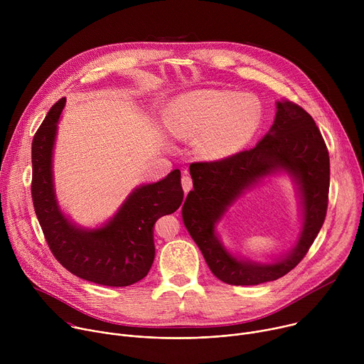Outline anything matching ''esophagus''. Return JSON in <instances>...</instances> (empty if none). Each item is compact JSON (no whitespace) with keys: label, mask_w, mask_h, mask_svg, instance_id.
I'll return each mask as SVG.
<instances>
[{"label":"esophagus","mask_w":364,"mask_h":364,"mask_svg":"<svg viewBox=\"0 0 364 364\" xmlns=\"http://www.w3.org/2000/svg\"><path fill=\"white\" fill-rule=\"evenodd\" d=\"M181 184H183V190H184V193H186V194H187V193H188V191L193 188V180H191V177L188 176L187 170H184V171H183Z\"/></svg>","instance_id":"34e87169"}]
</instances>
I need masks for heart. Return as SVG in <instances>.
Returning a JSON list of instances; mask_svg holds the SVG:
<instances>
[{"label":"heart","instance_id":"obj_1","mask_svg":"<svg viewBox=\"0 0 364 364\" xmlns=\"http://www.w3.org/2000/svg\"><path fill=\"white\" fill-rule=\"evenodd\" d=\"M261 118L259 103L249 95L200 89L171 103L166 128L177 138H196L200 157L219 161L237 154L252 141Z\"/></svg>","mask_w":364,"mask_h":364}]
</instances>
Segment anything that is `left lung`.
<instances>
[{
  "label": "left lung",
  "mask_w": 364,
  "mask_h": 364,
  "mask_svg": "<svg viewBox=\"0 0 364 364\" xmlns=\"http://www.w3.org/2000/svg\"><path fill=\"white\" fill-rule=\"evenodd\" d=\"M287 173L300 200L301 228L288 254L256 263L221 242L217 223L228 207L267 176ZM193 190L183 204V222L216 278L229 285H259L294 269L317 237L327 213L330 159L318 127L289 100L277 102L271 129L256 146L213 163L190 166Z\"/></svg>",
  "instance_id": "left-lung-1"
}]
</instances>
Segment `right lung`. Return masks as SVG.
I'll return each instance as SVG.
<instances>
[{
    "label": "right lung",
    "instance_id": "right-lung-1",
    "mask_svg": "<svg viewBox=\"0 0 364 364\" xmlns=\"http://www.w3.org/2000/svg\"><path fill=\"white\" fill-rule=\"evenodd\" d=\"M66 97L58 100L31 145L34 210L50 250L73 275L107 287H128L146 277L155 256L154 225L174 213L184 193L180 170L157 183L135 187L117 213L96 228L76 225L56 196L53 151Z\"/></svg>",
    "mask_w": 364,
    "mask_h": 364
}]
</instances>
